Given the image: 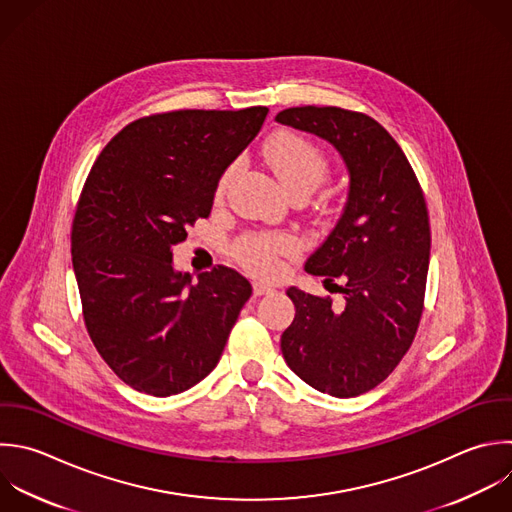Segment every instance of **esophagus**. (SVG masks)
<instances>
[{
  "mask_svg": "<svg viewBox=\"0 0 512 512\" xmlns=\"http://www.w3.org/2000/svg\"><path fill=\"white\" fill-rule=\"evenodd\" d=\"M252 290H254L256 296H264V294H272V292H274V286L264 284V282H254V284H252Z\"/></svg>",
  "mask_w": 512,
  "mask_h": 512,
  "instance_id": "obj_1",
  "label": "esophagus"
}]
</instances>
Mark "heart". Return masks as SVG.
<instances>
[{
    "instance_id": "1",
    "label": "heart",
    "mask_w": 512,
    "mask_h": 512,
    "mask_svg": "<svg viewBox=\"0 0 512 512\" xmlns=\"http://www.w3.org/2000/svg\"><path fill=\"white\" fill-rule=\"evenodd\" d=\"M264 160L286 188L294 192L298 188L314 190L328 172V160L324 152L308 138L294 132H278L264 146ZM234 166L226 168L216 186V200H222ZM298 242L290 234H246L236 246L234 254L244 268L258 276H276L282 268V258L294 256Z\"/></svg>"
}]
</instances>
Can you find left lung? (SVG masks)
Listing matches in <instances>:
<instances>
[{
  "instance_id": "8db88e82",
  "label": "left lung",
  "mask_w": 512,
  "mask_h": 512,
  "mask_svg": "<svg viewBox=\"0 0 512 512\" xmlns=\"http://www.w3.org/2000/svg\"><path fill=\"white\" fill-rule=\"evenodd\" d=\"M280 124L328 140L344 158V212L304 270L342 294L288 288L296 306L280 348L312 388L336 398L364 394L408 352L424 310L430 222L420 182L396 140L370 116L336 106L282 110Z\"/></svg>"
}]
</instances>
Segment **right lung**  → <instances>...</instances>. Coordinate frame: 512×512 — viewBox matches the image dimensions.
<instances>
[{"label":"right lung","mask_w":512,"mask_h":512,"mask_svg":"<svg viewBox=\"0 0 512 512\" xmlns=\"http://www.w3.org/2000/svg\"><path fill=\"white\" fill-rule=\"evenodd\" d=\"M268 108L176 110L120 130L94 162L72 222V264L88 334L138 392L172 396L218 364L250 282L228 266L198 282L172 266L188 226L208 218L222 172Z\"/></svg>","instance_id":"right-lung-1"}]
</instances>
